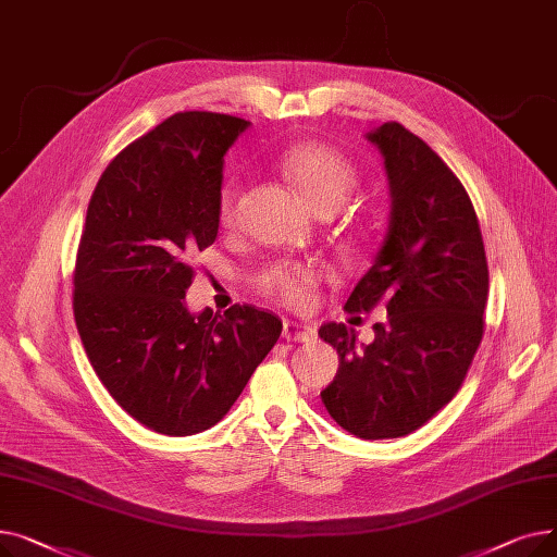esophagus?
<instances>
[{
	"label": "esophagus",
	"instance_id": "obj_1",
	"mask_svg": "<svg viewBox=\"0 0 557 557\" xmlns=\"http://www.w3.org/2000/svg\"><path fill=\"white\" fill-rule=\"evenodd\" d=\"M282 336L286 341H296V343H307L315 338V330L307 323H298V320H284V330Z\"/></svg>",
	"mask_w": 557,
	"mask_h": 557
}]
</instances>
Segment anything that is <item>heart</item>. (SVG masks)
I'll return each instance as SVG.
<instances>
[{
    "label": "heart",
    "mask_w": 557,
    "mask_h": 557,
    "mask_svg": "<svg viewBox=\"0 0 557 557\" xmlns=\"http://www.w3.org/2000/svg\"><path fill=\"white\" fill-rule=\"evenodd\" d=\"M280 169L294 183L315 212L338 208L359 183V169L345 153L323 141H302L290 146L280 158ZM239 187L223 185L216 202V221L221 227H232L237 212ZM315 271L294 259L269 263L255 275V288L271 300L300 309L311 300Z\"/></svg>",
    "instance_id": "obj_1"
}]
</instances>
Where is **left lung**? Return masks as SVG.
<instances>
[{"instance_id":"1","label":"left lung","mask_w":557,"mask_h":557,"mask_svg":"<svg viewBox=\"0 0 557 557\" xmlns=\"http://www.w3.org/2000/svg\"><path fill=\"white\" fill-rule=\"evenodd\" d=\"M366 137L384 156L391 216L345 309L384 302L388 320L361 347L343 323L318 330L341 359L320 397L345 431L386 441L413 433L458 393L483 338L490 275L474 205L443 158L397 122Z\"/></svg>"}]
</instances>
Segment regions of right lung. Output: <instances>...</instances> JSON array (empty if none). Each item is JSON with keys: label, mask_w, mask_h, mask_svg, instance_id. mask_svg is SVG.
<instances>
[{"label": "right lung", "mask_w": 557, "mask_h": 557, "mask_svg": "<svg viewBox=\"0 0 557 557\" xmlns=\"http://www.w3.org/2000/svg\"><path fill=\"white\" fill-rule=\"evenodd\" d=\"M250 122L175 112L128 144L87 205L74 269V320L112 399L146 429L214 426L282 334L250 305L191 313L189 257L214 244L223 156Z\"/></svg>", "instance_id": "right-lung-1"}]
</instances>
